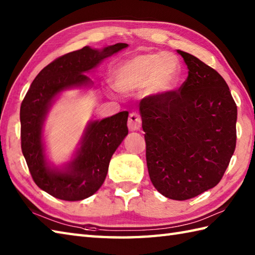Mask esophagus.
<instances>
[{
	"instance_id": "esophagus-1",
	"label": "esophagus",
	"mask_w": 255,
	"mask_h": 255,
	"mask_svg": "<svg viewBox=\"0 0 255 255\" xmlns=\"http://www.w3.org/2000/svg\"><path fill=\"white\" fill-rule=\"evenodd\" d=\"M141 127V117L137 113H130L128 117V128L130 130H138Z\"/></svg>"
}]
</instances>
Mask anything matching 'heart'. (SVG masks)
Returning a JSON list of instances; mask_svg holds the SVG:
<instances>
[{
  "instance_id": "heart-1",
  "label": "heart",
  "mask_w": 255,
  "mask_h": 255,
  "mask_svg": "<svg viewBox=\"0 0 255 255\" xmlns=\"http://www.w3.org/2000/svg\"><path fill=\"white\" fill-rule=\"evenodd\" d=\"M178 75L177 60L166 52L140 53L121 62L114 70L116 88L124 93L143 88L148 94H164L176 85Z\"/></svg>"
}]
</instances>
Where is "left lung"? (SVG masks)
Wrapping results in <instances>:
<instances>
[{"mask_svg": "<svg viewBox=\"0 0 255 255\" xmlns=\"http://www.w3.org/2000/svg\"><path fill=\"white\" fill-rule=\"evenodd\" d=\"M188 69L178 90L140 102L145 159L153 186L185 200L223 178L237 142V105L224 78L187 52Z\"/></svg>", "mask_w": 255, "mask_h": 255, "instance_id": "obj_1", "label": "left lung"}]
</instances>
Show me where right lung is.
<instances>
[{"label":"right lung","mask_w":255,"mask_h":255,"mask_svg":"<svg viewBox=\"0 0 255 255\" xmlns=\"http://www.w3.org/2000/svg\"><path fill=\"white\" fill-rule=\"evenodd\" d=\"M127 46L119 42L101 51L83 47L57 58L38 73L21 102V152L36 185L53 197L70 202L81 200L102 186L112 155L128 133V112L92 123L77 158L67 171L56 172L47 166L41 142L42 123L51 101L63 90L88 84L90 79L84 72Z\"/></svg>","instance_id":"obj_1"}]
</instances>
